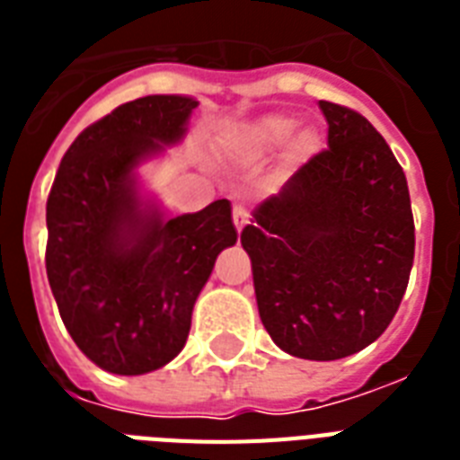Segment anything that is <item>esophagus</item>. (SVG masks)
Here are the masks:
<instances>
[{
  "instance_id": "esophagus-1",
  "label": "esophagus",
  "mask_w": 460,
  "mask_h": 460,
  "mask_svg": "<svg viewBox=\"0 0 460 460\" xmlns=\"http://www.w3.org/2000/svg\"><path fill=\"white\" fill-rule=\"evenodd\" d=\"M248 222H251L248 209H245L243 205H236V208H234V226H236V231H243V226Z\"/></svg>"
}]
</instances>
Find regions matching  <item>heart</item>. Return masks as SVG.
<instances>
[{
	"label": "heart",
	"instance_id": "1",
	"mask_svg": "<svg viewBox=\"0 0 460 460\" xmlns=\"http://www.w3.org/2000/svg\"><path fill=\"white\" fill-rule=\"evenodd\" d=\"M294 128L296 121L287 114H267V117L238 128V147L251 157H262V155L277 150L294 133ZM314 150H317V136L310 131H301L298 136H294L291 146H288V155L294 159L310 157Z\"/></svg>",
	"mask_w": 460,
	"mask_h": 460
}]
</instances>
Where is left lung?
I'll use <instances>...</instances> for the list:
<instances>
[{
    "label": "left lung",
    "mask_w": 460,
    "mask_h": 460,
    "mask_svg": "<svg viewBox=\"0 0 460 460\" xmlns=\"http://www.w3.org/2000/svg\"><path fill=\"white\" fill-rule=\"evenodd\" d=\"M327 150L252 209L241 231L260 320L281 350L339 360L382 336L415 255L406 173L358 111L320 100Z\"/></svg>",
    "instance_id": "1"
}]
</instances>
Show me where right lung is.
I'll list each match as a JSON object with an SVG mask.
<instances>
[{"instance_id":"obj_1","label":"right lung","mask_w":460,"mask_h":460,"mask_svg":"<svg viewBox=\"0 0 460 460\" xmlns=\"http://www.w3.org/2000/svg\"><path fill=\"white\" fill-rule=\"evenodd\" d=\"M193 97L147 95L90 124L47 198V279L75 346L102 370L146 375L179 356L217 255L236 243L231 202L164 219L133 169L183 138Z\"/></svg>"}]
</instances>
